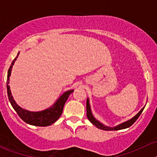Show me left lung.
Returning <instances> with one entry per match:
<instances>
[{"label":"left lung","mask_w":157,"mask_h":157,"mask_svg":"<svg viewBox=\"0 0 157 157\" xmlns=\"http://www.w3.org/2000/svg\"><path fill=\"white\" fill-rule=\"evenodd\" d=\"M144 107H143V108L140 109L138 112V113L136 114V115H134V117H132L131 119L128 120V121H124V122L118 124V125L115 126V127H109V126H106L104 124H102V123H101L100 121H98V120L93 116L91 111V107H90V99H89V98H87V100H86V116H87L89 121H90L92 124H94L96 128H99V129L104 130V131H118V130L124 129V128H129L130 126L132 125V124L135 122L136 120L138 118V117L140 116V115L141 114V112H143Z\"/></svg>","instance_id":"left-lung-1"}]
</instances>
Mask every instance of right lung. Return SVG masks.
I'll return each mask as SVG.
<instances>
[{"label":"right lung","instance_id":"obj_1","mask_svg":"<svg viewBox=\"0 0 157 157\" xmlns=\"http://www.w3.org/2000/svg\"><path fill=\"white\" fill-rule=\"evenodd\" d=\"M20 55V52H18L17 57L14 58L13 61L11 63L10 68L7 72V95H8V99L10 102L14 110L17 112L19 116L21 119H23L27 124H31L34 126H40V127H45L49 126L51 124H54L60 116L61 115L64 109V105L65 104L66 101L68 99L69 96L74 92V90H69L64 92L52 106L48 107V109H45L44 110L39 111V112H31V111L26 110L18 105L14 100L13 97L11 93L10 87L9 86L10 83V77L11 75V71H12L13 66L15 63L16 60L18 58V55Z\"/></svg>","mask_w":157,"mask_h":157}]
</instances>
